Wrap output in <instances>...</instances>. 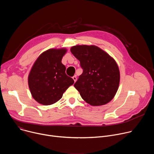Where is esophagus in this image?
Instances as JSON below:
<instances>
[{"label": "esophagus", "mask_w": 154, "mask_h": 154, "mask_svg": "<svg viewBox=\"0 0 154 154\" xmlns=\"http://www.w3.org/2000/svg\"><path fill=\"white\" fill-rule=\"evenodd\" d=\"M72 79H73V80H74V82H76V80H77V77H76V75L73 76V77H72Z\"/></svg>", "instance_id": "obj_1"}]
</instances>
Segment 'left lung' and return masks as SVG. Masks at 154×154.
Returning a JSON list of instances; mask_svg holds the SVG:
<instances>
[{
    "mask_svg": "<svg viewBox=\"0 0 154 154\" xmlns=\"http://www.w3.org/2000/svg\"><path fill=\"white\" fill-rule=\"evenodd\" d=\"M71 53L80 61L83 73L74 84L82 98L93 106L105 105L115 96L120 74L115 60L96 46L77 45Z\"/></svg>",
    "mask_w": 154,
    "mask_h": 154,
    "instance_id": "1",
    "label": "left lung"
}]
</instances>
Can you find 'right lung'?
Instances as JSON below:
<instances>
[{"instance_id": "obj_1", "label": "right lung", "mask_w": 154, "mask_h": 154, "mask_svg": "<svg viewBox=\"0 0 154 154\" xmlns=\"http://www.w3.org/2000/svg\"><path fill=\"white\" fill-rule=\"evenodd\" d=\"M66 49H51L36 59L28 77L32 97L38 103L49 105L58 101L63 93L73 85L74 80L66 74L61 63Z\"/></svg>"}]
</instances>
